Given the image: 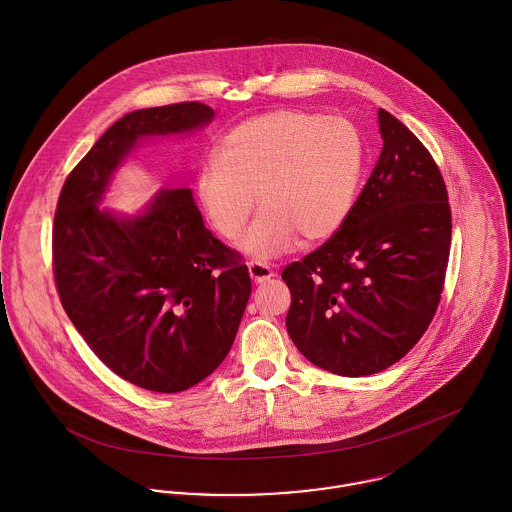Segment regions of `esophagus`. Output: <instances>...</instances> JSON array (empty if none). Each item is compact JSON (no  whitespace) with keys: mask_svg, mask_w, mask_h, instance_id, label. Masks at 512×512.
I'll use <instances>...</instances> for the list:
<instances>
[{"mask_svg":"<svg viewBox=\"0 0 512 512\" xmlns=\"http://www.w3.org/2000/svg\"><path fill=\"white\" fill-rule=\"evenodd\" d=\"M248 272H250V278L260 284V282H266L270 278H274V270L268 266V264H262V262H250L248 264Z\"/></svg>","mask_w":512,"mask_h":512,"instance_id":"34e87169","label":"esophagus"}]
</instances>
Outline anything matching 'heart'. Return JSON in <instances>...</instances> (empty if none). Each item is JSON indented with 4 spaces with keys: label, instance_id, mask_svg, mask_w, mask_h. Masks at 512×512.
I'll return each instance as SVG.
<instances>
[{
    "label": "heart",
    "instance_id": "b5f03b06",
    "mask_svg": "<svg viewBox=\"0 0 512 512\" xmlns=\"http://www.w3.org/2000/svg\"><path fill=\"white\" fill-rule=\"evenodd\" d=\"M363 175V144L341 118L278 110L230 130L217 157L197 173V199L222 238H236L260 215L240 248L256 260L290 252L299 236L321 242L349 219Z\"/></svg>",
    "mask_w": 512,
    "mask_h": 512
}]
</instances>
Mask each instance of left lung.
Segmentation results:
<instances>
[{"mask_svg": "<svg viewBox=\"0 0 512 512\" xmlns=\"http://www.w3.org/2000/svg\"><path fill=\"white\" fill-rule=\"evenodd\" d=\"M380 157L343 228L284 268L286 327L299 353L339 376L398 363L432 323L451 244L438 163L390 112L378 110Z\"/></svg>", "mask_w": 512, "mask_h": 512, "instance_id": "obj_1", "label": "left lung"}]
</instances>
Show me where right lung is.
Instances as JSON below:
<instances>
[{"instance_id": "obj_1", "label": "right lung", "mask_w": 512, "mask_h": 512, "mask_svg": "<svg viewBox=\"0 0 512 512\" xmlns=\"http://www.w3.org/2000/svg\"><path fill=\"white\" fill-rule=\"evenodd\" d=\"M215 110L179 102L110 126L69 173L53 224L61 303L94 355L151 392H181L228 355L252 282L211 234L191 189H163L138 217L98 209L114 171L149 136L201 130Z\"/></svg>"}]
</instances>
